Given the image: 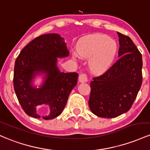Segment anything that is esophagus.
I'll return each instance as SVG.
<instances>
[{"instance_id": "esophagus-1", "label": "esophagus", "mask_w": 150, "mask_h": 150, "mask_svg": "<svg viewBox=\"0 0 150 150\" xmlns=\"http://www.w3.org/2000/svg\"><path fill=\"white\" fill-rule=\"evenodd\" d=\"M79 80L81 83H84L88 81V76L86 73H81L79 76Z\"/></svg>"}]
</instances>
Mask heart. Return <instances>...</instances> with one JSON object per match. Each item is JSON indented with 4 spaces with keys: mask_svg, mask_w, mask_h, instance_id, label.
Masks as SVG:
<instances>
[{
    "mask_svg": "<svg viewBox=\"0 0 150 150\" xmlns=\"http://www.w3.org/2000/svg\"><path fill=\"white\" fill-rule=\"evenodd\" d=\"M117 45L106 35H91L82 39L77 47V54L89 59V67L94 73H103L111 66L117 53Z\"/></svg>",
    "mask_w": 150,
    "mask_h": 150,
    "instance_id": "obj_1",
    "label": "heart"
}]
</instances>
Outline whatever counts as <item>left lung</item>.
Wrapping results in <instances>:
<instances>
[{
    "label": "left lung",
    "instance_id": "left-lung-1",
    "mask_svg": "<svg viewBox=\"0 0 150 150\" xmlns=\"http://www.w3.org/2000/svg\"><path fill=\"white\" fill-rule=\"evenodd\" d=\"M117 33L120 58L91 82L89 108L96 115L107 118L128 111L142 82V54L128 36Z\"/></svg>",
    "mask_w": 150,
    "mask_h": 150
}]
</instances>
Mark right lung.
I'll return each instance as SVG.
<instances>
[{
    "label": "right lung",
    "mask_w": 150,
    "mask_h": 150,
    "mask_svg": "<svg viewBox=\"0 0 150 150\" xmlns=\"http://www.w3.org/2000/svg\"><path fill=\"white\" fill-rule=\"evenodd\" d=\"M69 54L59 35L47 34L32 40L17 57L13 86L18 101L28 115L40 117L36 108L42 104H47L50 108V115L43 117L45 120L55 118L63 111L79 76L76 72H60L57 67V57ZM38 71L46 72L47 79L41 88L36 89L30 83Z\"/></svg>",
    "instance_id": "add662e5"
}]
</instances>
